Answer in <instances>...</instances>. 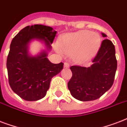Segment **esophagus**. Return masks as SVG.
Instances as JSON below:
<instances>
[{
  "mask_svg": "<svg viewBox=\"0 0 127 127\" xmlns=\"http://www.w3.org/2000/svg\"><path fill=\"white\" fill-rule=\"evenodd\" d=\"M70 64L68 63H64V67L65 68H69Z\"/></svg>",
  "mask_w": 127,
  "mask_h": 127,
  "instance_id": "1",
  "label": "esophagus"
}]
</instances>
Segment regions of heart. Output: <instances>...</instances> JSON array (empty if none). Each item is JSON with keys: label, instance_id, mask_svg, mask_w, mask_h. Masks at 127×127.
Segmentation results:
<instances>
[{"label": "heart", "instance_id": "heart-1", "mask_svg": "<svg viewBox=\"0 0 127 127\" xmlns=\"http://www.w3.org/2000/svg\"><path fill=\"white\" fill-rule=\"evenodd\" d=\"M101 43L99 33L81 30L70 33L63 37L59 45L60 51L72 56L77 63H86L95 55Z\"/></svg>", "mask_w": 127, "mask_h": 127}]
</instances>
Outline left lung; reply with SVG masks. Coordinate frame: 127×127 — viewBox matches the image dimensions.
<instances>
[{
  "label": "left lung",
  "mask_w": 127,
  "mask_h": 127,
  "mask_svg": "<svg viewBox=\"0 0 127 127\" xmlns=\"http://www.w3.org/2000/svg\"><path fill=\"white\" fill-rule=\"evenodd\" d=\"M103 37L107 35L101 33ZM89 67L72 66V76L68 88L75 99L82 101L99 98L112 86L117 67L114 45L109 39L101 43Z\"/></svg>",
  "instance_id": "left-lung-1"
}]
</instances>
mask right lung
Masks as SVG:
<instances>
[{
  "instance_id": "add662e5",
  "label": "right lung",
  "mask_w": 127,
  "mask_h": 127,
  "mask_svg": "<svg viewBox=\"0 0 127 127\" xmlns=\"http://www.w3.org/2000/svg\"><path fill=\"white\" fill-rule=\"evenodd\" d=\"M57 34L53 28L35 24L23 28L13 38L10 47L6 67L9 84L24 100L33 101L43 98L52 78L63 68V63L53 64L47 59L48 52ZM39 40L46 49L35 56L29 53V45Z\"/></svg>"
}]
</instances>
